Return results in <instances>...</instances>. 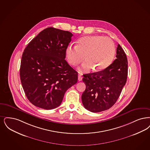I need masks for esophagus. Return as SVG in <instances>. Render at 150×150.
<instances>
[{
    "label": "esophagus",
    "instance_id": "34e87169",
    "mask_svg": "<svg viewBox=\"0 0 150 150\" xmlns=\"http://www.w3.org/2000/svg\"><path fill=\"white\" fill-rule=\"evenodd\" d=\"M83 79V76L81 75H78V80L79 81H81Z\"/></svg>",
    "mask_w": 150,
    "mask_h": 150
}]
</instances>
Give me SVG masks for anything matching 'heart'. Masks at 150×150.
Returning <instances> with one entry per match:
<instances>
[{
	"label": "heart",
	"mask_w": 150,
	"mask_h": 150,
	"mask_svg": "<svg viewBox=\"0 0 150 150\" xmlns=\"http://www.w3.org/2000/svg\"><path fill=\"white\" fill-rule=\"evenodd\" d=\"M115 54L113 41L103 36L83 37L77 45H69L66 49V58L70 64L78 65L85 59L86 61L79 69L81 72H88L94 68L100 71L105 69L113 62Z\"/></svg>",
	"instance_id": "heart-1"
}]
</instances>
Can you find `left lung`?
I'll use <instances>...</instances> for the list:
<instances>
[{"mask_svg": "<svg viewBox=\"0 0 150 150\" xmlns=\"http://www.w3.org/2000/svg\"><path fill=\"white\" fill-rule=\"evenodd\" d=\"M117 59L105 69L83 75L86 89L81 96L85 108L91 112H100L111 108L118 99L128 75L126 54L120 45Z\"/></svg>", "mask_w": 150, "mask_h": 150, "instance_id": "8db88e82", "label": "left lung"}]
</instances>
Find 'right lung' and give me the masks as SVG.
<instances>
[{
	"instance_id": "right-lung-1",
	"label": "right lung",
	"mask_w": 150,
	"mask_h": 150,
	"mask_svg": "<svg viewBox=\"0 0 150 150\" xmlns=\"http://www.w3.org/2000/svg\"><path fill=\"white\" fill-rule=\"evenodd\" d=\"M72 36L69 31L48 27L24 49L21 81L29 101L38 108L59 107L66 90L78 81V72L65 60Z\"/></svg>"
}]
</instances>
